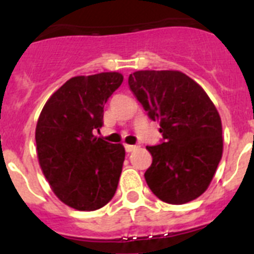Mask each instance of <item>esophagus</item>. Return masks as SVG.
Here are the masks:
<instances>
[{
	"mask_svg": "<svg viewBox=\"0 0 254 254\" xmlns=\"http://www.w3.org/2000/svg\"><path fill=\"white\" fill-rule=\"evenodd\" d=\"M125 149H126V151H127V152H132V151H134V150L137 149V146H136V145H127V143H126Z\"/></svg>",
	"mask_w": 254,
	"mask_h": 254,
	"instance_id": "34e87169",
	"label": "esophagus"
}]
</instances>
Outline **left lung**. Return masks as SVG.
I'll use <instances>...</instances> for the list:
<instances>
[{
	"label": "left lung",
	"mask_w": 254,
	"mask_h": 254,
	"mask_svg": "<svg viewBox=\"0 0 254 254\" xmlns=\"http://www.w3.org/2000/svg\"><path fill=\"white\" fill-rule=\"evenodd\" d=\"M133 95L164 141L146 146L152 156L145 172L155 196L172 205L196 199L214 178L223 156L221 118L206 91L186 73L142 69L128 77Z\"/></svg>",
	"instance_id": "1"
}]
</instances>
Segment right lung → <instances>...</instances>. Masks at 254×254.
Here are the masks:
<instances>
[{
	"label": "right lung",
	"mask_w": 254,
	"mask_h": 254,
	"mask_svg": "<svg viewBox=\"0 0 254 254\" xmlns=\"http://www.w3.org/2000/svg\"><path fill=\"white\" fill-rule=\"evenodd\" d=\"M120 72L75 76L47 100L35 128L40 169L60 201L78 211L107 205L118 187L125 147L94 136Z\"/></svg>",
	"instance_id": "right-lung-1"
}]
</instances>
